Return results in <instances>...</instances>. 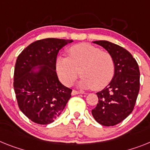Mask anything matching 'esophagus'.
Masks as SVG:
<instances>
[{
    "mask_svg": "<svg viewBox=\"0 0 150 150\" xmlns=\"http://www.w3.org/2000/svg\"><path fill=\"white\" fill-rule=\"evenodd\" d=\"M81 94V93L78 91L72 90V91H71V95H76V94Z\"/></svg>",
    "mask_w": 150,
    "mask_h": 150,
    "instance_id": "34e87169",
    "label": "esophagus"
}]
</instances>
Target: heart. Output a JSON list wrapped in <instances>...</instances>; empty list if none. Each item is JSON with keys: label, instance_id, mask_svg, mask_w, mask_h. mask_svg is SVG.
<instances>
[{"label": "heart", "instance_id": "b5f03b06", "mask_svg": "<svg viewBox=\"0 0 150 150\" xmlns=\"http://www.w3.org/2000/svg\"><path fill=\"white\" fill-rule=\"evenodd\" d=\"M69 57L59 56L56 70L65 85H71L80 75L82 88L98 90L111 81L114 74V62L111 55L89 43L77 44L69 50Z\"/></svg>", "mask_w": 150, "mask_h": 150}]
</instances>
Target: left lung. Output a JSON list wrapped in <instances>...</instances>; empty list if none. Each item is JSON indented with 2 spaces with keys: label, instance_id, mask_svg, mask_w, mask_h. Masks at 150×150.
I'll return each instance as SVG.
<instances>
[{
  "label": "left lung",
  "instance_id": "8db88e82",
  "mask_svg": "<svg viewBox=\"0 0 150 150\" xmlns=\"http://www.w3.org/2000/svg\"><path fill=\"white\" fill-rule=\"evenodd\" d=\"M93 42L102 46L111 55L114 62V75L108 86L97 93L98 103L91 114L101 125L114 126L133 111L139 91V66L124 48L105 40Z\"/></svg>",
  "mask_w": 150,
  "mask_h": 150
}]
</instances>
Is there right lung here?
Listing matches in <instances>:
<instances>
[{
  "label": "right lung",
  "mask_w": 150,
  "mask_h": 150,
  "mask_svg": "<svg viewBox=\"0 0 150 150\" xmlns=\"http://www.w3.org/2000/svg\"><path fill=\"white\" fill-rule=\"evenodd\" d=\"M72 40L47 38L30 44L15 64L13 88L21 111L39 124H51L63 111L71 89L56 73V58Z\"/></svg>",
  "instance_id": "obj_1"
}]
</instances>
